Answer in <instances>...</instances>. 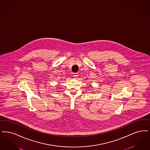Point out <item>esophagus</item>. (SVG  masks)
I'll list each match as a JSON object with an SVG mask.
<instances>
[{
  "instance_id": "34e87169",
  "label": "esophagus",
  "mask_w": 150,
  "mask_h": 150,
  "mask_svg": "<svg viewBox=\"0 0 150 150\" xmlns=\"http://www.w3.org/2000/svg\"><path fill=\"white\" fill-rule=\"evenodd\" d=\"M73 77H74V78H77V77H78V74L77 73H74L73 74Z\"/></svg>"
}]
</instances>
